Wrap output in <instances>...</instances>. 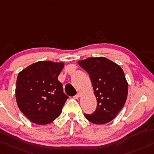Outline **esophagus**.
<instances>
[{"instance_id": "obj_1", "label": "esophagus", "mask_w": 154, "mask_h": 154, "mask_svg": "<svg viewBox=\"0 0 154 154\" xmlns=\"http://www.w3.org/2000/svg\"><path fill=\"white\" fill-rule=\"evenodd\" d=\"M80 97V93H77V94H76L75 96L74 97L75 98V99H78L79 97Z\"/></svg>"}]
</instances>
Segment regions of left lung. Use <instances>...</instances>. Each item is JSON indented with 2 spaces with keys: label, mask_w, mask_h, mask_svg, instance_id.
Here are the masks:
<instances>
[{
  "label": "left lung",
  "mask_w": 154,
  "mask_h": 154,
  "mask_svg": "<svg viewBox=\"0 0 154 154\" xmlns=\"http://www.w3.org/2000/svg\"><path fill=\"white\" fill-rule=\"evenodd\" d=\"M89 75L97 101L94 112L85 117L97 125L106 124L116 117L128 96V82L119 66L103 57L78 61Z\"/></svg>",
  "instance_id": "1"
}]
</instances>
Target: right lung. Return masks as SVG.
Returning <instances> with one entry per match:
<instances>
[{
  "label": "right lung",
  "mask_w": 154,
  "mask_h": 154,
  "mask_svg": "<svg viewBox=\"0 0 154 154\" xmlns=\"http://www.w3.org/2000/svg\"><path fill=\"white\" fill-rule=\"evenodd\" d=\"M63 66V63L39 61L17 75L15 88L17 106L34 123L48 124L60 114L69 98L57 80Z\"/></svg>",
  "instance_id": "obj_1"
}]
</instances>
